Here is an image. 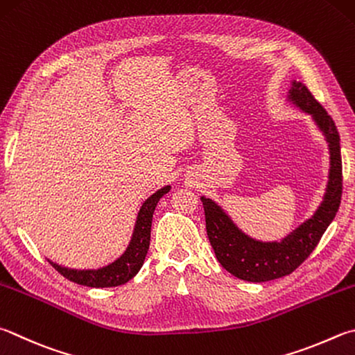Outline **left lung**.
<instances>
[{
    "mask_svg": "<svg viewBox=\"0 0 355 355\" xmlns=\"http://www.w3.org/2000/svg\"><path fill=\"white\" fill-rule=\"evenodd\" d=\"M287 102L312 118L329 149V175L323 200L313 214L279 241H259L248 236L212 198L202 196L206 233L217 261L233 276L250 282L282 278L298 268L317 247L332 223L341 202L340 135L335 122L309 92L304 83L292 80Z\"/></svg>",
    "mask_w": 355,
    "mask_h": 355,
    "instance_id": "8db88e82",
    "label": "left lung"
}]
</instances>
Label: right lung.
Listing matches in <instances>:
<instances>
[{"instance_id": "right-lung-1", "label": "right lung", "mask_w": 355, "mask_h": 355, "mask_svg": "<svg viewBox=\"0 0 355 355\" xmlns=\"http://www.w3.org/2000/svg\"><path fill=\"white\" fill-rule=\"evenodd\" d=\"M169 191L171 184L163 186V188L158 189L157 192H153L149 198L144 200V203L141 205V208L138 211L130 242H128L127 248L122 251V254L119 257H116L113 262L98 268H69L48 259L49 263L60 275L65 276L67 279L80 286L104 288L125 284V282L130 281L133 276L139 272L141 267H143L147 250H149L150 245L153 211H155L159 198L167 194Z\"/></svg>"}]
</instances>
